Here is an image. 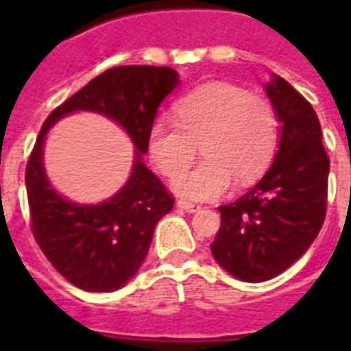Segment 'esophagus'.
<instances>
[{"mask_svg":"<svg viewBox=\"0 0 351 351\" xmlns=\"http://www.w3.org/2000/svg\"><path fill=\"white\" fill-rule=\"evenodd\" d=\"M176 206L182 209H186L187 213H195V211H198V209H200V206H198V204L189 202V200H178V202H176Z\"/></svg>","mask_w":351,"mask_h":351,"instance_id":"esophagus-1","label":"esophagus"}]
</instances>
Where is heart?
<instances>
[{"mask_svg": "<svg viewBox=\"0 0 351 351\" xmlns=\"http://www.w3.org/2000/svg\"><path fill=\"white\" fill-rule=\"evenodd\" d=\"M176 121L156 120L147 151L154 167L175 178L191 165L201 145L206 160L173 182L180 197L213 200L234 180L253 184L269 167L278 143L273 107L231 84H208L176 101Z\"/></svg>", "mask_w": 351, "mask_h": 351, "instance_id": "1", "label": "heart"}]
</instances>
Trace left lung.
I'll list each match as a JSON object with an SVG mask.
<instances>
[{
    "mask_svg": "<svg viewBox=\"0 0 351 351\" xmlns=\"http://www.w3.org/2000/svg\"><path fill=\"white\" fill-rule=\"evenodd\" d=\"M280 127L271 167L253 189L220 206L215 261L244 282L286 271L310 247L326 217L330 158L313 107L284 78L264 85Z\"/></svg>",
    "mask_w": 351,
    "mask_h": 351,
    "instance_id": "8db88e82",
    "label": "left lung"
}]
</instances>
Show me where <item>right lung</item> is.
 Here are the masks:
<instances>
[{
  "label": "right lung",
  "instance_id": "1",
  "mask_svg": "<svg viewBox=\"0 0 351 351\" xmlns=\"http://www.w3.org/2000/svg\"><path fill=\"white\" fill-rule=\"evenodd\" d=\"M178 84L180 76L171 67H112L56 107L41 127L25 171L32 233L52 266L76 288L104 293L125 286L145 261L158 220L175 206L164 184L143 164V154L160 104ZM78 110L117 121L137 147L130 180L106 203L67 201L45 173L46 132Z\"/></svg>",
  "mask_w": 351,
  "mask_h": 351
}]
</instances>
